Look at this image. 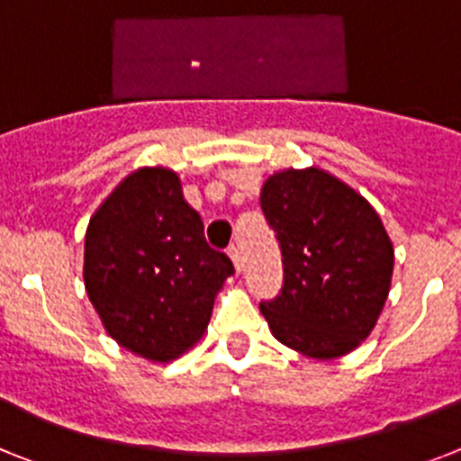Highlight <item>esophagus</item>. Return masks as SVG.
Masks as SVG:
<instances>
[{"mask_svg":"<svg viewBox=\"0 0 461 461\" xmlns=\"http://www.w3.org/2000/svg\"><path fill=\"white\" fill-rule=\"evenodd\" d=\"M227 253H230L231 262H234V269H237V272H241V255H239L237 246H230V250H227Z\"/></svg>","mask_w":461,"mask_h":461,"instance_id":"1","label":"esophagus"}]
</instances>
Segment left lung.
<instances>
[{"label": "left lung", "mask_w": 461, "mask_h": 461, "mask_svg": "<svg viewBox=\"0 0 461 461\" xmlns=\"http://www.w3.org/2000/svg\"><path fill=\"white\" fill-rule=\"evenodd\" d=\"M260 206L284 255V288L260 304L272 335L321 361L354 351L392 288L393 246L380 215L316 166L267 177Z\"/></svg>", "instance_id": "left-lung-1"}]
</instances>
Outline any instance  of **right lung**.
Masks as SVG:
<instances>
[{"label": "right lung", "instance_id": "obj_1", "mask_svg": "<svg viewBox=\"0 0 461 461\" xmlns=\"http://www.w3.org/2000/svg\"><path fill=\"white\" fill-rule=\"evenodd\" d=\"M234 265L203 239L180 177L164 166L126 176L93 212L84 285L110 338L147 361L168 363L208 328Z\"/></svg>", "mask_w": 461, "mask_h": 461}]
</instances>
